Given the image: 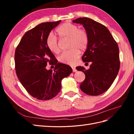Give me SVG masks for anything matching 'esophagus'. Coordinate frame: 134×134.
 I'll use <instances>...</instances> for the list:
<instances>
[{
	"label": "esophagus",
	"instance_id": "34e87169",
	"mask_svg": "<svg viewBox=\"0 0 134 134\" xmlns=\"http://www.w3.org/2000/svg\"><path fill=\"white\" fill-rule=\"evenodd\" d=\"M71 68H72V71H73V72H76L77 71V70L76 69V68H75V66H72Z\"/></svg>",
	"mask_w": 134,
	"mask_h": 134
}]
</instances>
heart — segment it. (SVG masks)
I'll use <instances>...</instances> for the list:
<instances>
[{"label":"heart","mask_w":134,"mask_h":134,"mask_svg":"<svg viewBox=\"0 0 134 134\" xmlns=\"http://www.w3.org/2000/svg\"><path fill=\"white\" fill-rule=\"evenodd\" d=\"M56 32L62 39H69V50L62 54L59 60L61 63L68 65L76 63L80 55V50L87 48L89 38L87 32L83 29L71 23H65L60 26ZM46 44L49 50L54 53L58 54L60 51L58 39L54 34L50 33L46 39Z\"/></svg>","instance_id":"1"}]
</instances>
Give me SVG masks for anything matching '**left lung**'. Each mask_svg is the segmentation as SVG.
Segmentation results:
<instances>
[{
  "label": "left lung",
  "instance_id": "left-lung-1",
  "mask_svg": "<svg viewBox=\"0 0 134 134\" xmlns=\"http://www.w3.org/2000/svg\"><path fill=\"white\" fill-rule=\"evenodd\" d=\"M72 22L82 25L87 32L88 44L82 59L86 64L92 63L88 70L83 66L76 68L86 75L80 88L88 95H100L108 90L118 74L120 64L118 44L107 28L94 20L83 17Z\"/></svg>",
  "mask_w": 134,
  "mask_h": 134
}]
</instances>
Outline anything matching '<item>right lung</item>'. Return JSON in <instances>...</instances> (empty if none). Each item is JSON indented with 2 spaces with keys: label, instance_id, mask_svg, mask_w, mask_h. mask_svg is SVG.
I'll list each match as a JSON object with an SVG mask.
<instances>
[{
  "label": "right lung",
  "instance_id": "obj_1",
  "mask_svg": "<svg viewBox=\"0 0 134 134\" xmlns=\"http://www.w3.org/2000/svg\"><path fill=\"white\" fill-rule=\"evenodd\" d=\"M61 21L39 24L26 32L16 48L15 71L20 82L34 98L49 100L60 92L62 80L72 71L66 64L58 63L48 48L46 39ZM47 63L55 65L54 71L47 70Z\"/></svg>",
  "mask_w": 134,
  "mask_h": 134
}]
</instances>
